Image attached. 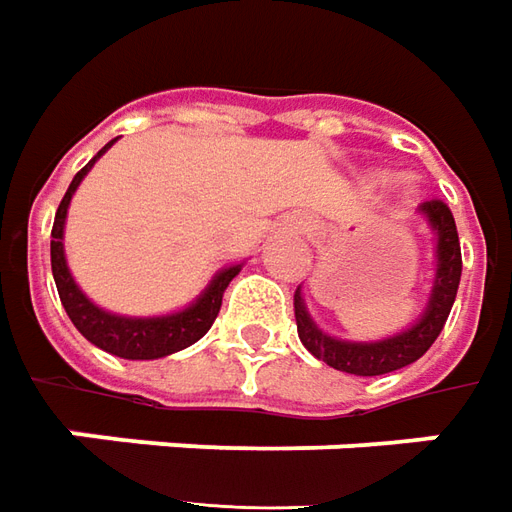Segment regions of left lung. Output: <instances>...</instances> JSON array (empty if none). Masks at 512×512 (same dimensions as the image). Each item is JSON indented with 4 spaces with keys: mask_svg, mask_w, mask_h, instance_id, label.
Listing matches in <instances>:
<instances>
[{
    "mask_svg": "<svg viewBox=\"0 0 512 512\" xmlns=\"http://www.w3.org/2000/svg\"><path fill=\"white\" fill-rule=\"evenodd\" d=\"M418 210L427 219L430 230L435 232V280H432L427 307L416 318V324H410L407 330L396 332L391 338H382V341H341V338H332L324 330H318V324L307 313L302 288H296L293 293L296 330H299V341L305 343L310 355L338 371L355 374V377H380V374L399 371V368L416 363L441 335L449 310L455 305L460 271H463L460 238H457L455 216L441 199H430Z\"/></svg>",
    "mask_w": 512,
    "mask_h": 512,
    "instance_id": "obj_1",
    "label": "left lung"
}]
</instances>
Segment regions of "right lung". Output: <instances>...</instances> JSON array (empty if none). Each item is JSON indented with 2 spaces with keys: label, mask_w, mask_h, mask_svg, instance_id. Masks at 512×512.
I'll list each match as a JSON object with an SVG mask.
<instances>
[{
  "label": "right lung",
  "mask_w": 512,
  "mask_h": 512,
  "mask_svg": "<svg viewBox=\"0 0 512 512\" xmlns=\"http://www.w3.org/2000/svg\"><path fill=\"white\" fill-rule=\"evenodd\" d=\"M110 146H113V141L102 146L94 155V160L77 171V177L71 180L69 191H66L63 202L57 207L55 227H52V274H55L57 293H60V302L66 307L71 324L94 346L105 349L110 355L124 357V360H157V357L174 355L185 346H191L213 327V321H216L221 310V296L227 291L232 277L241 271V263L221 268L205 291L199 293L196 302H191L185 310L169 313V316L132 318L116 316V313H107L102 307H96L71 277L69 263H66V249H63V230H66V213H69L71 196L77 191V185Z\"/></svg>",
  "instance_id": "obj_1"
}]
</instances>
